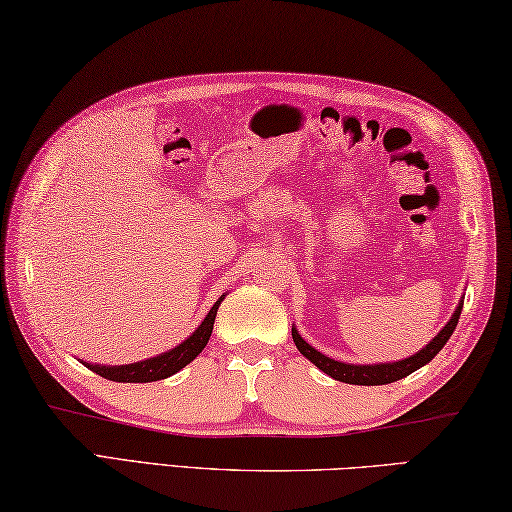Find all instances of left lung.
I'll list each match as a JSON object with an SVG mask.
<instances>
[{"instance_id":"1","label":"left lung","mask_w":512,"mask_h":512,"mask_svg":"<svg viewBox=\"0 0 512 512\" xmlns=\"http://www.w3.org/2000/svg\"><path fill=\"white\" fill-rule=\"evenodd\" d=\"M463 309V300L459 302L457 311L452 313L450 322L445 324V327L436 333V336L427 342V345L414 353V356L405 358V360H398V362H380V365H349V362H340V360H333L329 356H324L318 349H313L309 342H306L297 329L293 327V342L295 347L300 349L302 356L309 358L315 367L322 369L324 374L340 380V383H349V385H387V383H394V380H401L405 376H410L412 371L421 369L423 365H427L436 353L443 349L445 342L450 340L452 331L457 329V322H459V315Z\"/></svg>"}]
</instances>
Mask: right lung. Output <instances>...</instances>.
I'll list each match as a JSON object with an SVG mask.
<instances>
[{
    "label": "right lung",
    "instance_id": "add662e5",
    "mask_svg": "<svg viewBox=\"0 0 512 512\" xmlns=\"http://www.w3.org/2000/svg\"><path fill=\"white\" fill-rule=\"evenodd\" d=\"M224 295L212 304V309L208 311L206 318L197 327V331L192 333L188 340H183L181 345H176L174 349L159 353V356L147 358L141 362H132V365H91V362H85V365L96 371L98 376L107 378V380H116V383H154V380H163L167 376L181 371L185 365L199 356L203 347L208 345L212 327H215V318H217V309Z\"/></svg>",
    "mask_w": 512,
    "mask_h": 512
}]
</instances>
